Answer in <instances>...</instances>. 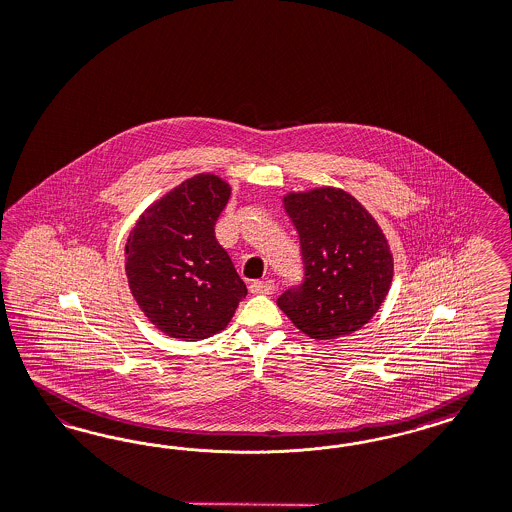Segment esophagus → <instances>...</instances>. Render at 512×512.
I'll list each match as a JSON object with an SVG mask.
<instances>
[{
	"label": "esophagus",
	"instance_id": "esophagus-1",
	"mask_svg": "<svg viewBox=\"0 0 512 512\" xmlns=\"http://www.w3.org/2000/svg\"><path fill=\"white\" fill-rule=\"evenodd\" d=\"M249 291L253 295H272L276 291V283L272 280H266V282H253L249 285Z\"/></svg>",
	"mask_w": 512,
	"mask_h": 512
}]
</instances>
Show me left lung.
Here are the masks:
<instances>
[{
  "instance_id": "obj_1",
  "label": "left lung",
  "mask_w": 512,
  "mask_h": 512,
  "mask_svg": "<svg viewBox=\"0 0 512 512\" xmlns=\"http://www.w3.org/2000/svg\"><path fill=\"white\" fill-rule=\"evenodd\" d=\"M299 232L304 280L278 299L304 335L331 340L371 321L393 280V255L371 213L352 194L319 187L283 196Z\"/></svg>"
}]
</instances>
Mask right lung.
I'll return each instance as SVG.
<instances>
[{"mask_svg": "<svg viewBox=\"0 0 512 512\" xmlns=\"http://www.w3.org/2000/svg\"><path fill=\"white\" fill-rule=\"evenodd\" d=\"M230 185L198 174L141 215L126 242V278L147 319L164 335L202 340L223 331L246 299L229 253L215 238Z\"/></svg>", "mask_w": 512, "mask_h": 512, "instance_id": "obj_1", "label": "right lung"}]
</instances>
